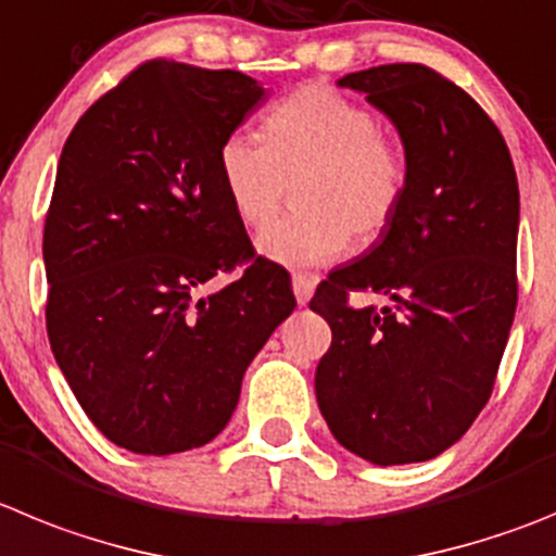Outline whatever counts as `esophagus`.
Masks as SVG:
<instances>
[{
  "mask_svg": "<svg viewBox=\"0 0 556 556\" xmlns=\"http://www.w3.org/2000/svg\"><path fill=\"white\" fill-rule=\"evenodd\" d=\"M314 287H317V281H314L312 275H303V273L292 275V292H294V298H298L300 305H305L308 300H312Z\"/></svg>",
  "mask_w": 556,
  "mask_h": 556,
  "instance_id": "obj_1",
  "label": "esophagus"
}]
</instances>
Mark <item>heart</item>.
Listing matches in <instances>:
<instances>
[{"mask_svg":"<svg viewBox=\"0 0 556 556\" xmlns=\"http://www.w3.org/2000/svg\"><path fill=\"white\" fill-rule=\"evenodd\" d=\"M220 178L244 226L273 220L298 178V212L256 239L267 262L323 267L391 226L405 198L407 165L380 135L369 106L328 85H303L264 118V131L233 129L220 146Z\"/></svg>","mask_w":556,"mask_h":556,"instance_id":"b5f03b06","label":"heart"}]
</instances>
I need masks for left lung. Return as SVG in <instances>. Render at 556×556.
I'll use <instances>...</instances> for the list:
<instances>
[{"label":"left lung","mask_w":556,"mask_h":556,"mask_svg":"<svg viewBox=\"0 0 556 556\" xmlns=\"http://www.w3.org/2000/svg\"><path fill=\"white\" fill-rule=\"evenodd\" d=\"M336 85L394 124L407 185L391 226L314 294L333 330L314 389L344 450L421 463L460 441L493 391L518 300L516 167L485 110L432 68L378 65ZM350 288L395 308L353 309Z\"/></svg>","instance_id":"obj_1"}]
</instances>
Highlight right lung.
I'll use <instances>...</instances> for the list:
<instances>
[{
  "label": "right lung",
  "mask_w": 556,
  "mask_h": 556,
  "mask_svg": "<svg viewBox=\"0 0 556 556\" xmlns=\"http://www.w3.org/2000/svg\"><path fill=\"white\" fill-rule=\"evenodd\" d=\"M262 101L239 71L151 60L81 115L60 154L46 330L81 410L137 455L220 435L244 369L294 312L289 275L262 258L201 294L251 256L220 146Z\"/></svg>",
  "instance_id": "add662e5"
}]
</instances>
